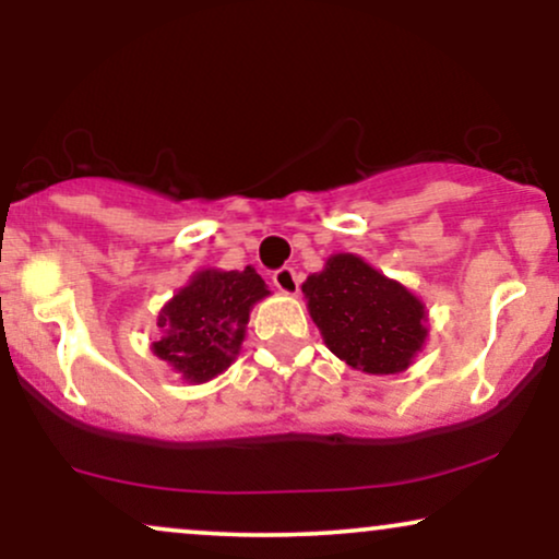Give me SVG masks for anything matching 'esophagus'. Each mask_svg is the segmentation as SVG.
<instances>
[{
	"mask_svg": "<svg viewBox=\"0 0 559 559\" xmlns=\"http://www.w3.org/2000/svg\"><path fill=\"white\" fill-rule=\"evenodd\" d=\"M273 284H275V288H278V292H284V294H297L299 292V275H297V271H294V267H278V271L273 273Z\"/></svg>",
	"mask_w": 559,
	"mask_h": 559,
	"instance_id": "esophagus-1",
	"label": "esophagus"
}]
</instances>
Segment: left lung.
I'll return each instance as SVG.
<instances>
[{
	"label": "left lung",
	"instance_id": "left-lung-1",
	"mask_svg": "<svg viewBox=\"0 0 559 559\" xmlns=\"http://www.w3.org/2000/svg\"><path fill=\"white\" fill-rule=\"evenodd\" d=\"M301 292L329 349L365 373H400L426 342L420 301L355 254H333Z\"/></svg>",
	"mask_w": 559,
	"mask_h": 559
}]
</instances>
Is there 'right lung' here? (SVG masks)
I'll use <instances>...</instances> for the list:
<instances>
[{
	"label": "right lung",
	"instance_id": "right-lung-1",
	"mask_svg": "<svg viewBox=\"0 0 559 559\" xmlns=\"http://www.w3.org/2000/svg\"><path fill=\"white\" fill-rule=\"evenodd\" d=\"M265 294L271 292L254 267L199 273L165 305L157 323L165 336L152 349L186 381H210L236 357L249 307Z\"/></svg>",
	"mask_w": 559,
	"mask_h": 559
}]
</instances>
